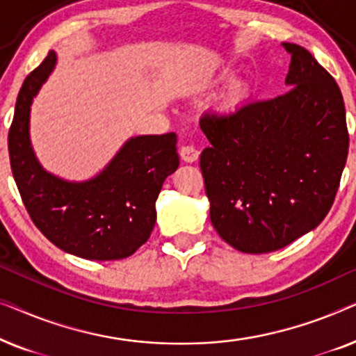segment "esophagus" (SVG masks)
<instances>
[{"instance_id":"1","label":"esophagus","mask_w":356,"mask_h":356,"mask_svg":"<svg viewBox=\"0 0 356 356\" xmlns=\"http://www.w3.org/2000/svg\"><path fill=\"white\" fill-rule=\"evenodd\" d=\"M179 157L186 163H194L199 159V150L194 145H183L179 149Z\"/></svg>"}]
</instances>
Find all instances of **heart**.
I'll use <instances>...</instances> for the list:
<instances>
[{
	"instance_id": "heart-1",
	"label": "heart",
	"mask_w": 356,
	"mask_h": 356,
	"mask_svg": "<svg viewBox=\"0 0 356 356\" xmlns=\"http://www.w3.org/2000/svg\"><path fill=\"white\" fill-rule=\"evenodd\" d=\"M236 76V72L233 70H223L217 74L216 79L212 81L213 86H223L227 84L228 81H232L233 77ZM251 86L248 84L246 81H236L228 87L227 94L223 95V105L227 106L228 110H236L245 104V102L250 100L251 97Z\"/></svg>"
}]
</instances>
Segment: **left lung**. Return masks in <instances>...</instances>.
I'll use <instances>...</instances> for the list:
<instances>
[{"label": "left lung", "instance_id": "8db88e82", "mask_svg": "<svg viewBox=\"0 0 356 356\" xmlns=\"http://www.w3.org/2000/svg\"><path fill=\"white\" fill-rule=\"evenodd\" d=\"M282 47L291 56L285 95L199 121L211 143L201 154L211 222L248 254L314 230L332 207L348 154L337 82L303 47Z\"/></svg>", "mask_w": 356, "mask_h": 356}]
</instances>
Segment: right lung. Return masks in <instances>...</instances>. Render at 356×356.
<instances>
[{
    "label": "right lung",
    "mask_w": 356,
    "mask_h": 356,
    "mask_svg": "<svg viewBox=\"0 0 356 356\" xmlns=\"http://www.w3.org/2000/svg\"><path fill=\"white\" fill-rule=\"evenodd\" d=\"M50 51L24 81L8 147L14 181L32 222L53 245L90 261L124 259L149 240L165 178L179 165L177 134L136 136L95 177L70 181L38 162L31 140L33 97L55 70Z\"/></svg>",
    "instance_id": "obj_1"
}]
</instances>
